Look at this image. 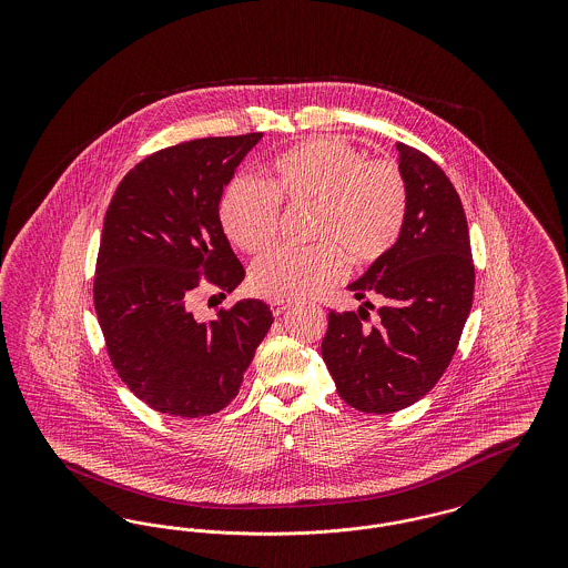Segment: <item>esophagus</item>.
<instances>
[{
	"mask_svg": "<svg viewBox=\"0 0 568 568\" xmlns=\"http://www.w3.org/2000/svg\"><path fill=\"white\" fill-rule=\"evenodd\" d=\"M271 308L272 315H274V317H281L285 311H290V304H283V302H272Z\"/></svg>",
	"mask_w": 568,
	"mask_h": 568,
	"instance_id": "obj_1",
	"label": "esophagus"
}]
</instances>
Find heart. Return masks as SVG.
<instances>
[{
    "mask_svg": "<svg viewBox=\"0 0 568 568\" xmlns=\"http://www.w3.org/2000/svg\"><path fill=\"white\" fill-rule=\"evenodd\" d=\"M406 183L389 162H366L341 138H311L276 155L266 187L236 179L223 193L219 219L225 236L246 253L274 241L278 206L311 209L308 236L315 244L294 253L276 248L260 257L248 290L271 302L315 296L343 274V255L353 266L383 260L403 234Z\"/></svg>",
    "mask_w": 568,
    "mask_h": 568,
    "instance_id": "obj_1",
    "label": "heart"
}]
</instances>
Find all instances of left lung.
Wrapping results in <instances>:
<instances>
[{"label":"left lung","mask_w":568,"mask_h":568,"mask_svg":"<svg viewBox=\"0 0 568 568\" xmlns=\"http://www.w3.org/2000/svg\"><path fill=\"white\" fill-rule=\"evenodd\" d=\"M406 219L396 246L347 285L357 313H329L322 357L338 396L362 413L422 400L449 366L475 292L468 223L458 191L436 163L403 142ZM382 302L366 328L369 297Z\"/></svg>","instance_id":"left-lung-1"}]
</instances>
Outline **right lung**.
<instances>
[{"mask_svg": "<svg viewBox=\"0 0 568 568\" xmlns=\"http://www.w3.org/2000/svg\"><path fill=\"white\" fill-rule=\"evenodd\" d=\"M264 134L191 140L142 160L110 200L93 300L112 366L142 403L172 417L230 405L271 329V306L246 297L200 322V274L223 292L244 278L219 202Z\"/></svg>", "mask_w": 568, "mask_h": 568, "instance_id": "obj_1", "label": "right lung"}]
</instances>
